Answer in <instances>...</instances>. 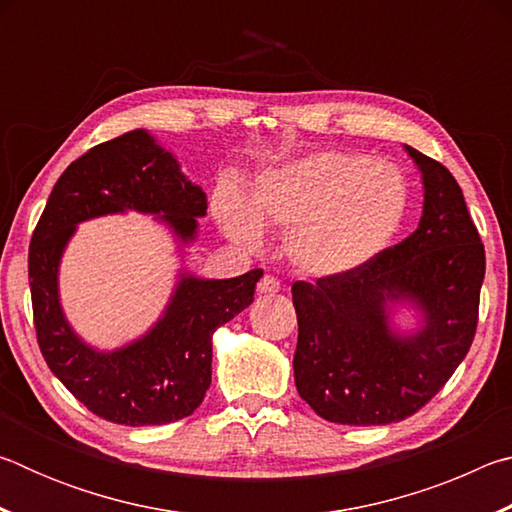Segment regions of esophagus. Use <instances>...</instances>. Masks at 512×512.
<instances>
[{"mask_svg":"<svg viewBox=\"0 0 512 512\" xmlns=\"http://www.w3.org/2000/svg\"><path fill=\"white\" fill-rule=\"evenodd\" d=\"M280 289H282L280 287V280H277V277H273V275H264L262 280L257 282V291L259 293H277Z\"/></svg>","mask_w":512,"mask_h":512,"instance_id":"esophagus-1","label":"esophagus"}]
</instances>
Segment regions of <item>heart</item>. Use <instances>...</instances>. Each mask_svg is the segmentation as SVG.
<instances>
[{
  "mask_svg": "<svg viewBox=\"0 0 512 512\" xmlns=\"http://www.w3.org/2000/svg\"><path fill=\"white\" fill-rule=\"evenodd\" d=\"M411 189L404 173L370 155L318 151L264 173L253 198L235 185L214 194L225 235L255 246L262 225L287 230L284 248L300 271L345 275L384 253L409 216Z\"/></svg>",
  "mask_w": 512,
  "mask_h": 512,
  "instance_id": "obj_1",
  "label": "heart"
}]
</instances>
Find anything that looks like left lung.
Instances as JSON below:
<instances>
[{
  "instance_id": "1",
  "label": "left lung",
  "mask_w": 512,
  "mask_h": 512,
  "mask_svg": "<svg viewBox=\"0 0 512 512\" xmlns=\"http://www.w3.org/2000/svg\"><path fill=\"white\" fill-rule=\"evenodd\" d=\"M424 183L418 230L359 271L293 282V375L320 418L354 427L418 413L461 366L479 323L485 250L456 178L406 146ZM411 301L423 327L397 335L387 305Z\"/></svg>"
}]
</instances>
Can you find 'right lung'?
Wrapping results in <instances>:
<instances>
[{"label": "right lung", "mask_w": 512, "mask_h": 512, "mask_svg": "<svg viewBox=\"0 0 512 512\" xmlns=\"http://www.w3.org/2000/svg\"><path fill=\"white\" fill-rule=\"evenodd\" d=\"M126 210L162 214L185 244L207 210L203 189L142 128L94 146L51 189L29 246L33 325L49 370L94 415L126 427L169 424L201 406L212 381V334L253 302L264 271L230 280L185 273L149 334L115 352L94 350L60 309V255L76 223Z\"/></svg>", "instance_id": "right-lung-1"}]
</instances>
